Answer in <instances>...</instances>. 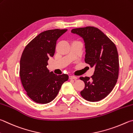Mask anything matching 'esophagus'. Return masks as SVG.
Wrapping results in <instances>:
<instances>
[{"label": "esophagus", "instance_id": "34e87169", "mask_svg": "<svg viewBox=\"0 0 133 133\" xmlns=\"http://www.w3.org/2000/svg\"><path fill=\"white\" fill-rule=\"evenodd\" d=\"M69 79H74V80H76V79H77V77L74 76H69Z\"/></svg>", "mask_w": 133, "mask_h": 133}]
</instances>
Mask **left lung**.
I'll list each match as a JSON object with an SVG mask.
<instances>
[{"instance_id": "1", "label": "left lung", "mask_w": 133, "mask_h": 133, "mask_svg": "<svg viewBox=\"0 0 133 133\" xmlns=\"http://www.w3.org/2000/svg\"><path fill=\"white\" fill-rule=\"evenodd\" d=\"M71 32L83 39L85 62L95 69L91 78H79L85 83L81 95L90 102L102 100L113 90L118 78L119 63L116 46L104 33L94 26L74 28Z\"/></svg>"}]
</instances>
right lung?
<instances>
[{"label":"right lung","mask_w":133,"mask_h":133,"mask_svg":"<svg viewBox=\"0 0 133 133\" xmlns=\"http://www.w3.org/2000/svg\"><path fill=\"white\" fill-rule=\"evenodd\" d=\"M67 29L43 31L26 46L20 59V76L28 96L34 102L45 104L56 98L69 76L49 71L48 61L53 57L58 38Z\"/></svg>","instance_id":"add662e5"}]
</instances>
